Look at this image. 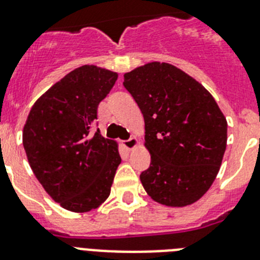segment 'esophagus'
Wrapping results in <instances>:
<instances>
[{
    "instance_id": "esophagus-1",
    "label": "esophagus",
    "mask_w": 260,
    "mask_h": 260,
    "mask_svg": "<svg viewBox=\"0 0 260 260\" xmlns=\"http://www.w3.org/2000/svg\"><path fill=\"white\" fill-rule=\"evenodd\" d=\"M122 144H123V147H125L126 150H133L134 147H137L138 141L135 139V138H132V139H126V141H123Z\"/></svg>"
}]
</instances>
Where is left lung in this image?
Segmentation results:
<instances>
[{"mask_svg":"<svg viewBox=\"0 0 260 260\" xmlns=\"http://www.w3.org/2000/svg\"><path fill=\"white\" fill-rule=\"evenodd\" d=\"M141 109L151 164L141 173L157 203L183 207L201 199L219 173L226 148V119L207 89L165 62L123 75Z\"/></svg>","mask_w":260,"mask_h":260,"instance_id":"1","label":"left lung"}]
</instances>
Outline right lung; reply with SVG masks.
<instances>
[{
	"mask_svg": "<svg viewBox=\"0 0 260 260\" xmlns=\"http://www.w3.org/2000/svg\"><path fill=\"white\" fill-rule=\"evenodd\" d=\"M117 80L113 71L84 65L34 104L23 128L32 172L63 208L87 212L109 197L121 162L117 143L92 134L98 107Z\"/></svg>",
	"mask_w": 260,
	"mask_h": 260,
	"instance_id": "1",
	"label": "right lung"
}]
</instances>
